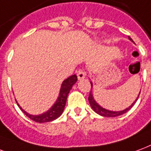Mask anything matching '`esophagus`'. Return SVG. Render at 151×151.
I'll use <instances>...</instances> for the list:
<instances>
[{
    "mask_svg": "<svg viewBox=\"0 0 151 151\" xmlns=\"http://www.w3.org/2000/svg\"><path fill=\"white\" fill-rule=\"evenodd\" d=\"M77 77H78V80H83L86 77V72L83 71V70H79V71H77Z\"/></svg>",
    "mask_w": 151,
    "mask_h": 151,
    "instance_id": "esophagus-1",
    "label": "esophagus"
}]
</instances>
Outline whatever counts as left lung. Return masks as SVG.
<instances>
[{
    "mask_svg": "<svg viewBox=\"0 0 151 151\" xmlns=\"http://www.w3.org/2000/svg\"><path fill=\"white\" fill-rule=\"evenodd\" d=\"M129 39L133 42H134V41L130 37H129ZM91 86H92V82L91 81ZM140 92H141V90L140 92H139V94L137 96V99L134 101V103H132V104L130 106H129L128 108H126L124 110H122V111H111V110H108L106 109H104L103 108L102 106H101L100 104L95 101V99L93 97V94H92V91L91 90V92H90V94H89V96H88V101H89V104L91 105V107L93 110L95 111L96 113L99 114V115H101V116H107V117H115V116H121L122 114H124V113H127L132 107H133V105L135 104V102L137 101V98H138V96L140 95Z\"/></svg>",
    "mask_w": 151,
    "mask_h": 151,
    "instance_id": "obj_1",
    "label": "left lung"
}]
</instances>
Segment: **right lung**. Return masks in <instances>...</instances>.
I'll return each mask as SVG.
<instances>
[{
	"label": "right lung",
	"mask_w": 151,
	"mask_h": 151,
	"mask_svg": "<svg viewBox=\"0 0 151 151\" xmlns=\"http://www.w3.org/2000/svg\"><path fill=\"white\" fill-rule=\"evenodd\" d=\"M77 76L76 75H72L70 77H68V79H66L63 81L59 91V94L58 98L55 102V104H53L50 107V109H48L47 112L39 114V115H32L29 114L27 112L22 109V108L21 107L19 104L17 102L18 107L21 109V110L25 113V115L28 116L29 118L33 120L34 122H38V123H44V122H52L54 120L57 119L58 117L62 115L63 112L64 110L66 102H67V98L70 92V90L73 87L75 83H76Z\"/></svg>",
	"instance_id": "obj_1"
}]
</instances>
